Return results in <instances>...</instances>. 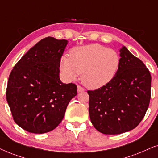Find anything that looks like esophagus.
Wrapping results in <instances>:
<instances>
[{
  "label": "esophagus",
  "mask_w": 158,
  "mask_h": 158,
  "mask_svg": "<svg viewBox=\"0 0 158 158\" xmlns=\"http://www.w3.org/2000/svg\"><path fill=\"white\" fill-rule=\"evenodd\" d=\"M84 90H85V89H84V88L81 87V86H80V85H79L77 87V92H83Z\"/></svg>",
  "instance_id": "1"
}]
</instances>
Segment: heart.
<instances>
[{
    "instance_id": "obj_1",
    "label": "heart",
    "mask_w": 158,
    "mask_h": 158,
    "mask_svg": "<svg viewBox=\"0 0 158 158\" xmlns=\"http://www.w3.org/2000/svg\"><path fill=\"white\" fill-rule=\"evenodd\" d=\"M121 65V58L114 50L100 44L75 47L69 56H62L60 69L66 79H74L81 74L86 87L96 89L108 85L114 79Z\"/></svg>"
}]
</instances>
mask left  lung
Masks as SVG:
<instances>
[{
  "mask_svg": "<svg viewBox=\"0 0 158 158\" xmlns=\"http://www.w3.org/2000/svg\"><path fill=\"white\" fill-rule=\"evenodd\" d=\"M114 79L104 87L88 90L89 113L94 127L104 134L131 131L144 117L151 98V75L140 59L125 46Z\"/></svg>",
  "mask_w": 158,
  "mask_h": 158,
  "instance_id": "8db88e82",
  "label": "left lung"
}]
</instances>
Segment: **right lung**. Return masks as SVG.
I'll list each match as a JSON object with an SVG mask.
<instances>
[{"instance_id": "1", "label": "right lung", "mask_w": 158, "mask_h": 158, "mask_svg": "<svg viewBox=\"0 0 158 158\" xmlns=\"http://www.w3.org/2000/svg\"><path fill=\"white\" fill-rule=\"evenodd\" d=\"M68 41L45 37L19 60L8 78L6 100L14 121L34 134L50 131L64 118L77 94L75 84L59 78L60 60Z\"/></svg>"}]
</instances>
